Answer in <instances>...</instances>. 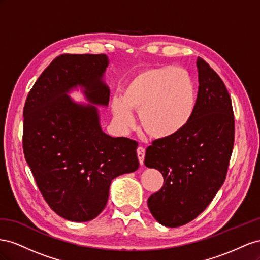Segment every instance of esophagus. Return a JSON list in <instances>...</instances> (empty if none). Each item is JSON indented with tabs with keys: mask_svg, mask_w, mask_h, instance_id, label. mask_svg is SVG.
Wrapping results in <instances>:
<instances>
[{
	"mask_svg": "<svg viewBox=\"0 0 260 260\" xmlns=\"http://www.w3.org/2000/svg\"><path fill=\"white\" fill-rule=\"evenodd\" d=\"M137 157H138L140 165H144V158H145V148L144 147L139 146L137 148Z\"/></svg>",
	"mask_w": 260,
	"mask_h": 260,
	"instance_id": "esophagus-1",
	"label": "esophagus"
}]
</instances>
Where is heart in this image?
<instances>
[{
    "label": "heart",
    "instance_id": "b5f03b06",
    "mask_svg": "<svg viewBox=\"0 0 260 260\" xmlns=\"http://www.w3.org/2000/svg\"><path fill=\"white\" fill-rule=\"evenodd\" d=\"M196 106L194 78L186 70L172 66L137 74L125 86L122 98L114 97L111 103L122 129L132 127V111H136L144 131L154 138L179 134L190 122Z\"/></svg>",
    "mask_w": 260,
    "mask_h": 260
}]
</instances>
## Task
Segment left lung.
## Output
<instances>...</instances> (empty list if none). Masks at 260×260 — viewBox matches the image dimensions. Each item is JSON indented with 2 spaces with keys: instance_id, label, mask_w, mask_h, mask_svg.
<instances>
[{
  "instance_id": "1",
  "label": "left lung",
  "mask_w": 260,
  "mask_h": 260,
  "mask_svg": "<svg viewBox=\"0 0 260 260\" xmlns=\"http://www.w3.org/2000/svg\"><path fill=\"white\" fill-rule=\"evenodd\" d=\"M195 113L179 134L155 139L147 147L145 166L163 175V186L148 198L160 224L176 228L202 213L224 183L234 145L232 101L223 81L197 58Z\"/></svg>"
}]
</instances>
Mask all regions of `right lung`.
I'll return each instance as SVG.
<instances>
[{"label": "right lung", "instance_id": "1", "mask_svg": "<svg viewBox=\"0 0 260 260\" xmlns=\"http://www.w3.org/2000/svg\"><path fill=\"white\" fill-rule=\"evenodd\" d=\"M106 54H63L36 81L24 107L25 158L43 198L58 216L74 222L105 209L110 184L139 167L137 142L102 131L99 110L108 107L103 80ZM80 87L88 105L68 93Z\"/></svg>", "mask_w": 260, "mask_h": 260}]
</instances>
